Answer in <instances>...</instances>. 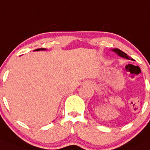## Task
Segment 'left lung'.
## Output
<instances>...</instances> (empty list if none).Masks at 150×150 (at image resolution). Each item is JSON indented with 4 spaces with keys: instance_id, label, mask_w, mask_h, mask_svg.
Listing matches in <instances>:
<instances>
[{
    "instance_id": "obj_1",
    "label": "left lung",
    "mask_w": 150,
    "mask_h": 150,
    "mask_svg": "<svg viewBox=\"0 0 150 150\" xmlns=\"http://www.w3.org/2000/svg\"><path fill=\"white\" fill-rule=\"evenodd\" d=\"M112 51H114L115 53H116L117 54L119 55V56L122 57L126 58V59H131V60H133L132 58H130L129 56H127V54L126 53H125L124 51H121V50L119 49V48H113V49H112Z\"/></svg>"
}]
</instances>
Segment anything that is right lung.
<instances>
[{
  "instance_id": "right-lung-1",
  "label": "right lung",
  "mask_w": 150,
  "mask_h": 150,
  "mask_svg": "<svg viewBox=\"0 0 150 150\" xmlns=\"http://www.w3.org/2000/svg\"><path fill=\"white\" fill-rule=\"evenodd\" d=\"M43 50H46L45 49V48H38V49H36V50H35V51H43Z\"/></svg>"
}]
</instances>
